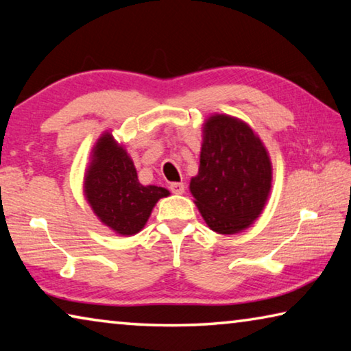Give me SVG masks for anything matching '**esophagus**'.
Here are the masks:
<instances>
[{"label": "esophagus", "instance_id": "obj_1", "mask_svg": "<svg viewBox=\"0 0 351 351\" xmlns=\"http://www.w3.org/2000/svg\"><path fill=\"white\" fill-rule=\"evenodd\" d=\"M170 190L176 195H181V193H184V184L182 182H171Z\"/></svg>", "mask_w": 351, "mask_h": 351}]
</instances>
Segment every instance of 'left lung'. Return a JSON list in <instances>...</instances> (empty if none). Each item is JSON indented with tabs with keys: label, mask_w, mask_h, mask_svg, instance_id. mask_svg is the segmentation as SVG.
Wrapping results in <instances>:
<instances>
[{
	"label": "left lung",
	"mask_w": 351,
	"mask_h": 351,
	"mask_svg": "<svg viewBox=\"0 0 351 351\" xmlns=\"http://www.w3.org/2000/svg\"><path fill=\"white\" fill-rule=\"evenodd\" d=\"M271 180L268 152L251 127L226 114L207 119L190 192L212 230L229 235L249 228L263 210Z\"/></svg>",
	"instance_id": "obj_1"
}]
</instances>
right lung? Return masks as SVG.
<instances>
[{
    "label": "right lung",
    "mask_w": 351,
    "mask_h": 351,
    "mask_svg": "<svg viewBox=\"0 0 351 351\" xmlns=\"http://www.w3.org/2000/svg\"><path fill=\"white\" fill-rule=\"evenodd\" d=\"M88 203L100 221L121 235H134L144 228L158 199L169 190L142 186L134 164L110 133L97 141L85 176Z\"/></svg>",
    "instance_id": "right-lung-1"
}]
</instances>
